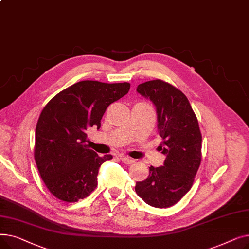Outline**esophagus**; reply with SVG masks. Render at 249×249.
Wrapping results in <instances>:
<instances>
[{
	"label": "esophagus",
	"instance_id": "esophagus-1",
	"mask_svg": "<svg viewBox=\"0 0 249 249\" xmlns=\"http://www.w3.org/2000/svg\"><path fill=\"white\" fill-rule=\"evenodd\" d=\"M119 158H120V160H121L124 163H132V162H133V160L128 158V156H126V155L121 154V155H119Z\"/></svg>",
	"mask_w": 249,
	"mask_h": 249
}]
</instances>
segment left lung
I'll return each mask as SVG.
<instances>
[{
	"instance_id": "obj_1",
	"label": "left lung",
	"mask_w": 249,
	"mask_h": 249,
	"mask_svg": "<svg viewBox=\"0 0 249 249\" xmlns=\"http://www.w3.org/2000/svg\"><path fill=\"white\" fill-rule=\"evenodd\" d=\"M136 90L149 99L158 113L159 146L165 155L163 165L149 167L146 179L137 181L136 194L146 204L167 208L190 191L202 158V134L188 98L179 89L155 80L138 85Z\"/></svg>"
}]
</instances>
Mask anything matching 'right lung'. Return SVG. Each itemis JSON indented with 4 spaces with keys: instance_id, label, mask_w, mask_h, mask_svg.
Instances as JSON below:
<instances>
[{
    "instance_id": "right-lung-1",
    "label": "right lung",
    "mask_w": 249,
    "mask_h": 249,
    "mask_svg": "<svg viewBox=\"0 0 249 249\" xmlns=\"http://www.w3.org/2000/svg\"><path fill=\"white\" fill-rule=\"evenodd\" d=\"M129 89V83L78 82L43 108L35 130L34 158L45 186L57 199L77 202L97 188L101 164L113 156H99L89 149L87 131L90 127L100 129L109 105Z\"/></svg>"
}]
</instances>
